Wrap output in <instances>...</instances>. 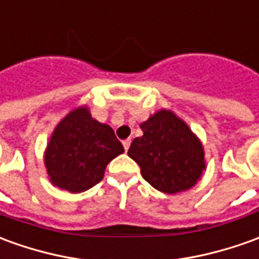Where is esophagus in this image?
<instances>
[{
  "mask_svg": "<svg viewBox=\"0 0 259 259\" xmlns=\"http://www.w3.org/2000/svg\"><path fill=\"white\" fill-rule=\"evenodd\" d=\"M123 147H124V150H126V151L129 150V147H130V139H127V140H124V142H123Z\"/></svg>",
  "mask_w": 259,
  "mask_h": 259,
  "instance_id": "34e87169",
  "label": "esophagus"
}]
</instances>
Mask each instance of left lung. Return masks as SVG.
<instances>
[{
	"mask_svg": "<svg viewBox=\"0 0 259 259\" xmlns=\"http://www.w3.org/2000/svg\"><path fill=\"white\" fill-rule=\"evenodd\" d=\"M140 129L143 136L132 142L127 154L150 185L174 195L198 184L206 169L205 150L186 122L169 109H160Z\"/></svg>",
	"mask_w": 259,
	"mask_h": 259,
	"instance_id": "left-lung-1",
	"label": "left lung"
}]
</instances>
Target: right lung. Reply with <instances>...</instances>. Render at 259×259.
<instances>
[{"label": "right lung", "mask_w": 259, "mask_h": 259, "mask_svg": "<svg viewBox=\"0 0 259 259\" xmlns=\"http://www.w3.org/2000/svg\"><path fill=\"white\" fill-rule=\"evenodd\" d=\"M123 151L111 126L94 119L84 105L68 112L54 127L43 160L52 185L81 193L97 185L106 165Z\"/></svg>", "instance_id": "1"}]
</instances>
